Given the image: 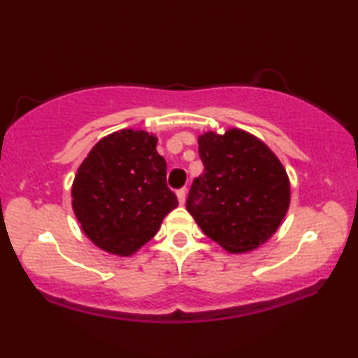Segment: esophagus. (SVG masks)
Returning a JSON list of instances; mask_svg holds the SVG:
<instances>
[{"instance_id": "1", "label": "esophagus", "mask_w": 358, "mask_h": 358, "mask_svg": "<svg viewBox=\"0 0 358 358\" xmlns=\"http://www.w3.org/2000/svg\"><path fill=\"white\" fill-rule=\"evenodd\" d=\"M185 195H187V190H185V189H179L178 190V199H179V203L180 205L185 203Z\"/></svg>"}]
</instances>
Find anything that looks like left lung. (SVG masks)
I'll return each mask as SVG.
<instances>
[{
  "mask_svg": "<svg viewBox=\"0 0 358 358\" xmlns=\"http://www.w3.org/2000/svg\"><path fill=\"white\" fill-rule=\"evenodd\" d=\"M203 173L194 179L187 212L231 254L267 243L290 207V179L277 155L249 131L199 135Z\"/></svg>",
  "mask_w": 358,
  "mask_h": 358,
  "instance_id": "left-lung-1",
  "label": "left lung"
}]
</instances>
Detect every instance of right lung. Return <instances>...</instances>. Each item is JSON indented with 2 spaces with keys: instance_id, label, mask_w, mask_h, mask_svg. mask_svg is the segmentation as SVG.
<instances>
[{
  "instance_id": "add662e5",
  "label": "right lung",
  "mask_w": 358,
  "mask_h": 358,
  "mask_svg": "<svg viewBox=\"0 0 358 358\" xmlns=\"http://www.w3.org/2000/svg\"><path fill=\"white\" fill-rule=\"evenodd\" d=\"M156 143V135L145 130L114 131L97 141L78 168L73 212L83 233L102 251L131 256L178 207Z\"/></svg>"
}]
</instances>
